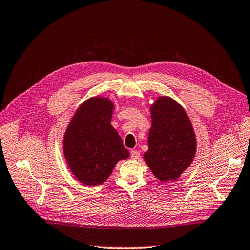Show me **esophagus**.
Masks as SVG:
<instances>
[{"instance_id":"obj_1","label":"esophagus","mask_w":250,"mask_h":250,"mask_svg":"<svg viewBox=\"0 0 250 250\" xmlns=\"http://www.w3.org/2000/svg\"><path fill=\"white\" fill-rule=\"evenodd\" d=\"M140 156V153L137 151V149H132L131 151V158L132 159H138Z\"/></svg>"}]
</instances>
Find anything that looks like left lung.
<instances>
[{
    "label": "left lung",
    "instance_id": "1",
    "mask_svg": "<svg viewBox=\"0 0 250 250\" xmlns=\"http://www.w3.org/2000/svg\"><path fill=\"white\" fill-rule=\"evenodd\" d=\"M152 126L144 159L157 179L175 181L194 161L196 135L187 112L175 99L160 96L151 105Z\"/></svg>",
    "mask_w": 250,
    "mask_h": 250
}]
</instances>
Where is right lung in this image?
I'll use <instances>...</instances> for the list:
<instances>
[{"label":"right lung","instance_id":"obj_1","mask_svg":"<svg viewBox=\"0 0 250 250\" xmlns=\"http://www.w3.org/2000/svg\"><path fill=\"white\" fill-rule=\"evenodd\" d=\"M114 104L106 97L84 101L63 135V156L71 172L84 185L104 183L119 160L130 157L111 125Z\"/></svg>","mask_w":250,"mask_h":250}]
</instances>
